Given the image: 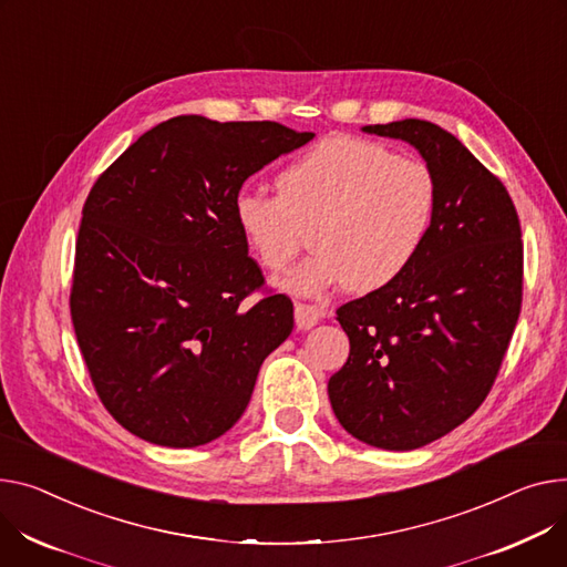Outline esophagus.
Masks as SVG:
<instances>
[{
	"mask_svg": "<svg viewBox=\"0 0 567 567\" xmlns=\"http://www.w3.org/2000/svg\"><path fill=\"white\" fill-rule=\"evenodd\" d=\"M293 317H296V326L300 330H310L312 326L319 323L321 317H326V312L319 306H310V303H296L293 308Z\"/></svg>",
	"mask_w": 567,
	"mask_h": 567,
	"instance_id": "esophagus-1",
	"label": "esophagus"
}]
</instances>
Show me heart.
<instances>
[{"instance_id":"obj_1","label":"heart","mask_w":567,"mask_h":567,"mask_svg":"<svg viewBox=\"0 0 567 567\" xmlns=\"http://www.w3.org/2000/svg\"><path fill=\"white\" fill-rule=\"evenodd\" d=\"M276 194L241 188L233 220L271 274L289 267L310 228L315 252L282 282L298 296L390 287L420 259L440 207L426 162L358 136H330L293 157L276 175Z\"/></svg>"}]
</instances>
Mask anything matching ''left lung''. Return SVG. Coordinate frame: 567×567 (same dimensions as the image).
<instances>
[{
    "mask_svg": "<svg viewBox=\"0 0 567 567\" xmlns=\"http://www.w3.org/2000/svg\"><path fill=\"white\" fill-rule=\"evenodd\" d=\"M362 130L417 147L440 207L410 271L337 310L351 353L328 396L360 442L410 451L461 426L493 388L522 308V230L502 179L454 134L417 118Z\"/></svg>",
    "mask_w": 567,
    "mask_h": 567,
    "instance_id": "1",
    "label": "left lung"
}]
</instances>
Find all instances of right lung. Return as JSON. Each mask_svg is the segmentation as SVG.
Wrapping results in <instances>:
<instances>
[{"label":"right lung","mask_w":567,"mask_h":567,"mask_svg":"<svg viewBox=\"0 0 567 567\" xmlns=\"http://www.w3.org/2000/svg\"><path fill=\"white\" fill-rule=\"evenodd\" d=\"M280 123H159L93 184L74 248L70 317L93 388L123 429L200 446L244 414L259 367L293 328L233 220L241 184L312 141Z\"/></svg>","instance_id":"add662e5"}]
</instances>
